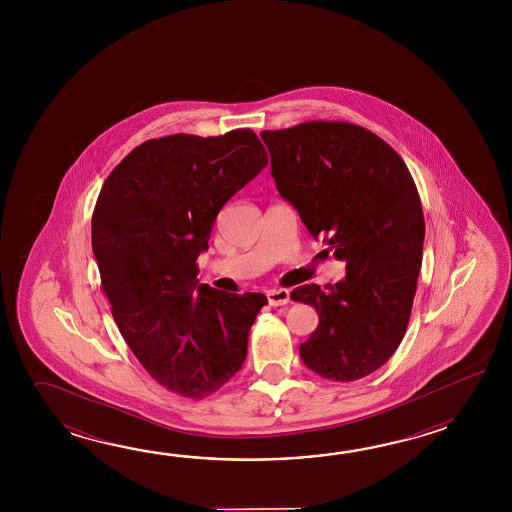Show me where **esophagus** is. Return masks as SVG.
I'll return each instance as SVG.
<instances>
[{"mask_svg": "<svg viewBox=\"0 0 512 512\" xmlns=\"http://www.w3.org/2000/svg\"><path fill=\"white\" fill-rule=\"evenodd\" d=\"M267 300L269 304L274 305H285L289 302V291L287 289H272L267 291Z\"/></svg>", "mask_w": 512, "mask_h": 512, "instance_id": "obj_1", "label": "esophagus"}]
</instances>
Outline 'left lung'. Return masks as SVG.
Wrapping results in <instances>:
<instances>
[{
    "label": "left lung",
    "instance_id": "1",
    "mask_svg": "<svg viewBox=\"0 0 512 512\" xmlns=\"http://www.w3.org/2000/svg\"><path fill=\"white\" fill-rule=\"evenodd\" d=\"M272 177L309 234L346 261V278L296 287L318 326L300 357L329 381L379 370L399 348L423 261L425 218L410 170L388 142L349 122L261 131Z\"/></svg>",
    "mask_w": 512,
    "mask_h": 512
}]
</instances>
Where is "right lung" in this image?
Returning a JSON list of instances; mask_svg holds the SVG:
<instances>
[{
  "label": "right lung",
  "instance_id": "obj_1",
  "mask_svg": "<svg viewBox=\"0 0 512 512\" xmlns=\"http://www.w3.org/2000/svg\"><path fill=\"white\" fill-rule=\"evenodd\" d=\"M252 130L142 142L109 174L91 219L93 254L120 335L166 390L203 399L240 371L267 296L197 280L219 210L267 166Z\"/></svg>",
  "mask_w": 512,
  "mask_h": 512
}]
</instances>
